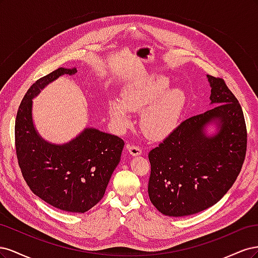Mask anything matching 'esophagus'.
<instances>
[{
  "label": "esophagus",
  "mask_w": 258,
  "mask_h": 258,
  "mask_svg": "<svg viewBox=\"0 0 258 258\" xmlns=\"http://www.w3.org/2000/svg\"><path fill=\"white\" fill-rule=\"evenodd\" d=\"M127 148H128L130 155H132V156H139L142 154V148L138 145H128Z\"/></svg>",
  "instance_id": "obj_1"
}]
</instances>
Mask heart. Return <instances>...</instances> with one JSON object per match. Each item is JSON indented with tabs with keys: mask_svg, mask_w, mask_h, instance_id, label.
Returning <instances> with one entry per match:
<instances>
[{
	"mask_svg": "<svg viewBox=\"0 0 258 258\" xmlns=\"http://www.w3.org/2000/svg\"><path fill=\"white\" fill-rule=\"evenodd\" d=\"M165 77L156 76L132 86L122 93V100L113 99L108 103V115L117 127L131 124L130 112H144L142 128L151 139L168 137L178 123L186 102L181 89L169 90Z\"/></svg>",
	"mask_w": 258,
	"mask_h": 258,
	"instance_id": "obj_1",
	"label": "heart"
}]
</instances>
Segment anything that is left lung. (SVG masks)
Here are the masks:
<instances>
[{
  "label": "left lung",
  "instance_id": "obj_1",
  "mask_svg": "<svg viewBox=\"0 0 258 258\" xmlns=\"http://www.w3.org/2000/svg\"><path fill=\"white\" fill-rule=\"evenodd\" d=\"M207 77L215 106L182 121L148 154V196L165 215H191L215 205L245 159L247 134L239 101L223 79ZM212 122L219 132L209 137L204 130Z\"/></svg>",
  "mask_w": 258,
  "mask_h": 258
}]
</instances>
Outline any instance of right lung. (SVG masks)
I'll return each mask as SVG.
<instances>
[{
	"label": "right lung",
	"instance_id": "right-lung-1",
	"mask_svg": "<svg viewBox=\"0 0 258 258\" xmlns=\"http://www.w3.org/2000/svg\"><path fill=\"white\" fill-rule=\"evenodd\" d=\"M76 72L75 68H59L31 86L17 112L15 144L22 176L33 194L54 208L84 213L103 198L119 163L123 140L86 128L72 141L56 145L38 136L32 120V99L41 89Z\"/></svg>",
	"mask_w": 258,
	"mask_h": 258
}]
</instances>
